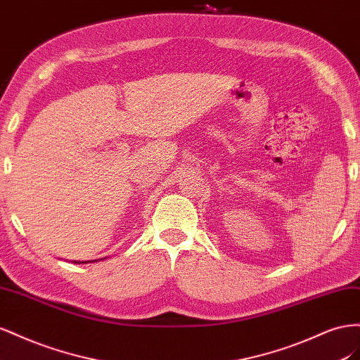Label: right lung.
Returning <instances> with one entry per match:
<instances>
[{"label": "right lung", "mask_w": 360, "mask_h": 360, "mask_svg": "<svg viewBox=\"0 0 360 360\" xmlns=\"http://www.w3.org/2000/svg\"><path fill=\"white\" fill-rule=\"evenodd\" d=\"M77 264H79V262H77Z\"/></svg>", "instance_id": "obj_1"}]
</instances>
